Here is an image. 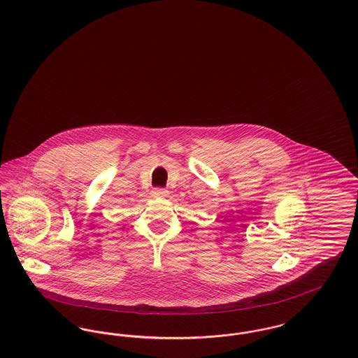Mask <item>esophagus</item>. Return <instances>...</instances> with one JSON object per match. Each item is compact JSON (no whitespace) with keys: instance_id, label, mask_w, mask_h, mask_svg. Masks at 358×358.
<instances>
[{"instance_id":"esophagus-1","label":"esophagus","mask_w":358,"mask_h":358,"mask_svg":"<svg viewBox=\"0 0 358 358\" xmlns=\"http://www.w3.org/2000/svg\"><path fill=\"white\" fill-rule=\"evenodd\" d=\"M154 197H165L168 194V190L165 187H155L152 192Z\"/></svg>"}]
</instances>
